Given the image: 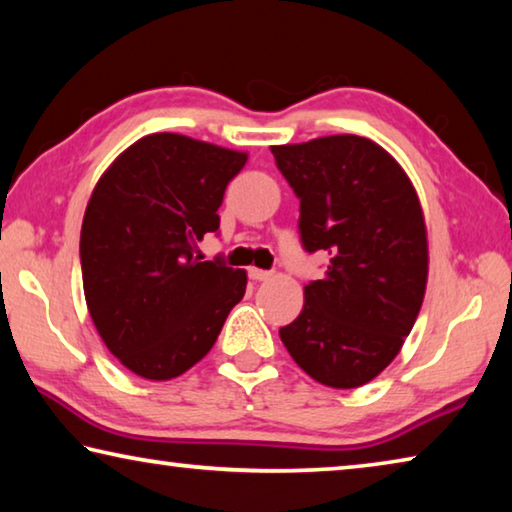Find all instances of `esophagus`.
<instances>
[{
	"label": "esophagus",
	"instance_id": "1",
	"mask_svg": "<svg viewBox=\"0 0 512 512\" xmlns=\"http://www.w3.org/2000/svg\"><path fill=\"white\" fill-rule=\"evenodd\" d=\"M248 275H250V280H255V282H264V280H268V277H271V271H264V268H248Z\"/></svg>",
	"mask_w": 512,
	"mask_h": 512
}]
</instances>
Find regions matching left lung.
<instances>
[{
  "instance_id": "left-lung-1",
  "label": "left lung",
  "mask_w": 512,
  "mask_h": 512,
  "mask_svg": "<svg viewBox=\"0 0 512 512\" xmlns=\"http://www.w3.org/2000/svg\"><path fill=\"white\" fill-rule=\"evenodd\" d=\"M271 153L300 198L302 246L329 257L280 339L311 379L359 388L400 354L420 314L429 244L418 192L368 137H316Z\"/></svg>"
}]
</instances>
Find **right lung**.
Masks as SVG:
<instances>
[{
  "instance_id": "obj_1",
  "label": "right lung",
  "mask_w": 512,
  "mask_h": 512,
  "mask_svg": "<svg viewBox=\"0 0 512 512\" xmlns=\"http://www.w3.org/2000/svg\"><path fill=\"white\" fill-rule=\"evenodd\" d=\"M248 153L178 133H153L103 171L81 228L83 291L106 348L137 377L167 381L201 361L246 271L201 262L219 230L225 187Z\"/></svg>"
}]
</instances>
